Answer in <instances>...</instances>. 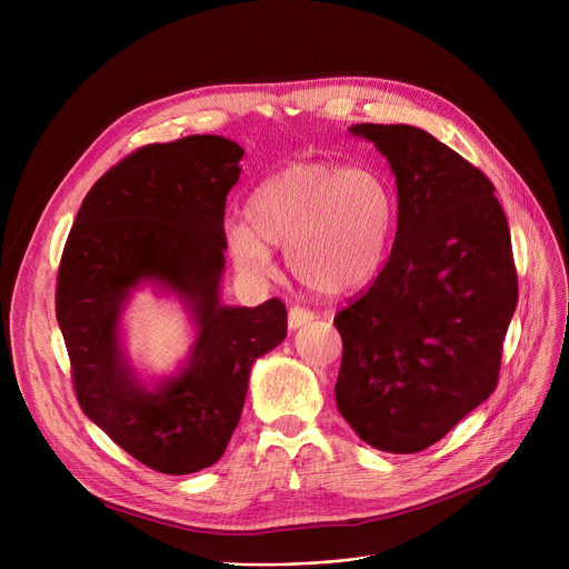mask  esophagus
<instances>
[{"instance_id":"esophagus-1","label":"esophagus","mask_w":569,"mask_h":569,"mask_svg":"<svg viewBox=\"0 0 569 569\" xmlns=\"http://www.w3.org/2000/svg\"><path fill=\"white\" fill-rule=\"evenodd\" d=\"M313 318H316V316H313V311L302 309V307H292V309L288 311V327H290V330H300L302 325L311 322Z\"/></svg>"}]
</instances>
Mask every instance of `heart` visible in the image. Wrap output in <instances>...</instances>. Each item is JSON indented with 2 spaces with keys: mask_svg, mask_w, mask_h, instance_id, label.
I'll use <instances>...</instances> for the list:
<instances>
[{
  "mask_svg": "<svg viewBox=\"0 0 569 569\" xmlns=\"http://www.w3.org/2000/svg\"><path fill=\"white\" fill-rule=\"evenodd\" d=\"M395 196L367 168L288 163L256 187L247 219L226 221V247L247 274H269L286 247L292 277L320 295H348L380 272L395 232Z\"/></svg>",
  "mask_w": 569,
  "mask_h": 569,
  "instance_id": "heart-1",
  "label": "heart"
}]
</instances>
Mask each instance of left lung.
<instances>
[{"label": "left lung", "mask_w": 569, "mask_h": 569, "mask_svg": "<svg viewBox=\"0 0 569 569\" xmlns=\"http://www.w3.org/2000/svg\"><path fill=\"white\" fill-rule=\"evenodd\" d=\"M397 177L399 221L371 288L335 316L337 406L376 450L422 452L496 390L517 309L510 228L493 184L408 124H355Z\"/></svg>", "instance_id": "8db88e82"}]
</instances>
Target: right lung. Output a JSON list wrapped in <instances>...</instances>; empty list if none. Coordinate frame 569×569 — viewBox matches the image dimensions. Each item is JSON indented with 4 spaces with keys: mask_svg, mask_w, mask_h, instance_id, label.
Instances as JSON below:
<instances>
[{
    "mask_svg": "<svg viewBox=\"0 0 569 569\" xmlns=\"http://www.w3.org/2000/svg\"><path fill=\"white\" fill-rule=\"evenodd\" d=\"M242 157L237 142L209 133L138 149L84 196L59 262L57 322L82 412L166 475L221 459L256 360L288 330L281 300L221 302L226 196ZM142 284L174 293L197 330L188 362L154 386L121 346L123 309Z\"/></svg>",
    "mask_w": 569,
    "mask_h": 569,
    "instance_id": "obj_1",
    "label": "right lung"
}]
</instances>
